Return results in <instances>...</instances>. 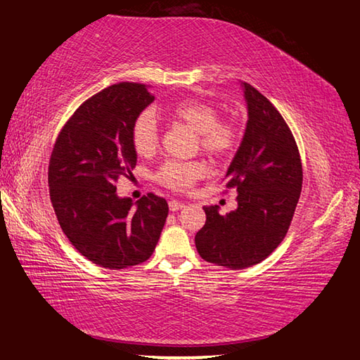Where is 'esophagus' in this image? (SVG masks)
I'll return each mask as SVG.
<instances>
[{"mask_svg":"<svg viewBox=\"0 0 360 360\" xmlns=\"http://www.w3.org/2000/svg\"><path fill=\"white\" fill-rule=\"evenodd\" d=\"M169 208H171V211H179L181 208H185V203L180 202V200H171L169 202Z\"/></svg>","mask_w":360,"mask_h":360,"instance_id":"obj_1","label":"esophagus"}]
</instances>
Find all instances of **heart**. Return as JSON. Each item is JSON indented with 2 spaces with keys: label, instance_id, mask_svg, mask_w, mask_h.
Here are the masks:
<instances>
[{
  "label": "heart",
  "instance_id": "b5f03b06",
  "mask_svg": "<svg viewBox=\"0 0 360 360\" xmlns=\"http://www.w3.org/2000/svg\"><path fill=\"white\" fill-rule=\"evenodd\" d=\"M166 115L175 122L185 124L194 130L200 149L208 157L224 160L238 150L240 130L233 121L221 120L217 107L199 99H186L167 107ZM131 146L139 155H150L160 143L158 124L153 115L146 110L139 113L130 130ZM205 175V166L199 161L171 160L160 167L157 180L171 189L185 191L193 188Z\"/></svg>",
  "mask_w": 360,
  "mask_h": 360
}]
</instances>
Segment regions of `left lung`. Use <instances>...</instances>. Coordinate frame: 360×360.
<instances>
[{
  "label": "left lung",
  "instance_id": "1",
  "mask_svg": "<svg viewBox=\"0 0 360 360\" xmlns=\"http://www.w3.org/2000/svg\"><path fill=\"white\" fill-rule=\"evenodd\" d=\"M242 86L247 129L225 175L238 208L221 216L217 205L203 207L207 222L195 234L202 258L231 270L255 266L281 244L303 185L298 146L281 113L255 86Z\"/></svg>",
  "mask_w": 360,
  "mask_h": 360
}]
</instances>
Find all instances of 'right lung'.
Returning a JSON list of instances; mask_svg holds the SVG:
<instances>
[{
  "instance_id": "add662e5",
  "label": "right lung",
  "mask_w": 360,
  "mask_h": 360,
  "mask_svg": "<svg viewBox=\"0 0 360 360\" xmlns=\"http://www.w3.org/2000/svg\"><path fill=\"white\" fill-rule=\"evenodd\" d=\"M155 96L149 86L121 82L86 99L58 134L49 158V197L65 236L105 269L148 261L169 207L153 193L136 203L118 197L116 181L136 165L130 130Z\"/></svg>"
}]
</instances>
